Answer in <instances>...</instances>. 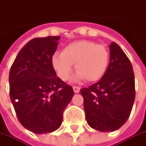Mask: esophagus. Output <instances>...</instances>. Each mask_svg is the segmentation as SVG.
Listing matches in <instances>:
<instances>
[{"label":"esophagus","instance_id":"esophagus-1","mask_svg":"<svg viewBox=\"0 0 146 146\" xmlns=\"http://www.w3.org/2000/svg\"><path fill=\"white\" fill-rule=\"evenodd\" d=\"M74 88V93H76V94L79 93L80 90V88L79 87H75V86H74V88Z\"/></svg>","mask_w":146,"mask_h":146}]
</instances>
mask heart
<instances>
[{"label":"heart","instance_id":"b5f03b06","mask_svg":"<svg viewBox=\"0 0 146 146\" xmlns=\"http://www.w3.org/2000/svg\"><path fill=\"white\" fill-rule=\"evenodd\" d=\"M51 61L60 80H68L72 65H75L77 79L95 82L100 80L107 72L110 52L103 44L89 40H80L67 44L61 54L55 53Z\"/></svg>","mask_w":146,"mask_h":146}]
</instances>
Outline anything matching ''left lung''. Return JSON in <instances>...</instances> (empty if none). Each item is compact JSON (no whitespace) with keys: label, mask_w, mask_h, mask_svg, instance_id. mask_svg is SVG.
<instances>
[{"label":"left lung","mask_w":146,"mask_h":146,"mask_svg":"<svg viewBox=\"0 0 146 146\" xmlns=\"http://www.w3.org/2000/svg\"><path fill=\"white\" fill-rule=\"evenodd\" d=\"M107 72L96 83L80 89L90 127L109 132L122 127L131 115L135 100V77L130 59L120 46L110 45Z\"/></svg>","instance_id":"1"}]
</instances>
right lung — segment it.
Here are the masks:
<instances>
[{
	"label": "right lung",
	"mask_w": 146,
	"mask_h": 146,
	"mask_svg": "<svg viewBox=\"0 0 146 146\" xmlns=\"http://www.w3.org/2000/svg\"><path fill=\"white\" fill-rule=\"evenodd\" d=\"M60 36L33 38L16 56L9 72V96L21 124L36 134L52 132L74 96L52 66Z\"/></svg>",
	"instance_id": "right-lung-1"
}]
</instances>
